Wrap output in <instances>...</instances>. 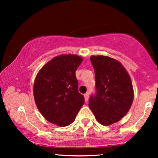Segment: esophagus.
I'll return each instance as SVG.
<instances>
[{
	"instance_id": "1",
	"label": "esophagus",
	"mask_w": 158,
	"mask_h": 158,
	"mask_svg": "<svg viewBox=\"0 0 158 158\" xmlns=\"http://www.w3.org/2000/svg\"><path fill=\"white\" fill-rule=\"evenodd\" d=\"M84 97H85V102H88V99H89V93L85 94V95H84Z\"/></svg>"
}]
</instances>
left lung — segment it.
<instances>
[{"mask_svg":"<svg viewBox=\"0 0 158 158\" xmlns=\"http://www.w3.org/2000/svg\"><path fill=\"white\" fill-rule=\"evenodd\" d=\"M95 71L97 94L88 106L97 120L103 126L118 122L128 113L134 99L129 74L119 61L109 56H90Z\"/></svg>","mask_w":158,"mask_h":158,"instance_id":"obj_1","label":"left lung"}]
</instances>
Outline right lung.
I'll use <instances>...</instances> for the list:
<instances>
[{"mask_svg": "<svg viewBox=\"0 0 158 158\" xmlns=\"http://www.w3.org/2000/svg\"><path fill=\"white\" fill-rule=\"evenodd\" d=\"M82 57L62 54L50 59L36 75L33 96L36 106L48 122L58 126H68L75 120L85 103L78 91L75 72Z\"/></svg>", "mask_w": 158, "mask_h": 158, "instance_id": "right-lung-1", "label": "right lung"}]
</instances>
